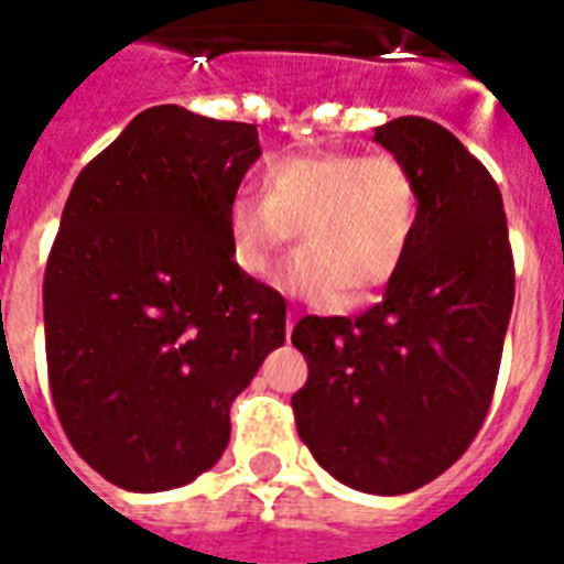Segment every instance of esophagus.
Returning a JSON list of instances; mask_svg holds the SVG:
<instances>
[{
    "instance_id": "obj_1",
    "label": "esophagus",
    "mask_w": 564,
    "mask_h": 564,
    "mask_svg": "<svg viewBox=\"0 0 564 564\" xmlns=\"http://www.w3.org/2000/svg\"><path fill=\"white\" fill-rule=\"evenodd\" d=\"M295 314H286V335H293V329H295Z\"/></svg>"
}]
</instances>
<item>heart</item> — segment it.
Here are the masks:
<instances>
[{"instance_id":"heart-1","label":"heart","mask_w":564,"mask_h":564,"mask_svg":"<svg viewBox=\"0 0 564 564\" xmlns=\"http://www.w3.org/2000/svg\"><path fill=\"white\" fill-rule=\"evenodd\" d=\"M420 184L392 153L319 150L274 160L262 198L226 208L229 253L247 278L265 281L299 232L302 250L278 274L283 293L338 305L378 293L408 262L420 232Z\"/></svg>"}]
</instances>
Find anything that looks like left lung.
<instances>
[{"mask_svg":"<svg viewBox=\"0 0 564 564\" xmlns=\"http://www.w3.org/2000/svg\"><path fill=\"white\" fill-rule=\"evenodd\" d=\"M375 141L411 165L420 232L383 302L362 317H305L293 344L307 383L295 429L338 484L414 492L444 474L484 425L513 307L508 217L492 174L425 117Z\"/></svg>","mask_w":564,"mask_h":564,"instance_id":"8db88e82","label":"left lung"}]
</instances>
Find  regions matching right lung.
I'll return each mask as SVG.
<instances>
[{
	"instance_id": "add662e5",
	"label": "right lung",
	"mask_w": 564,
	"mask_h": 564,
	"mask_svg": "<svg viewBox=\"0 0 564 564\" xmlns=\"http://www.w3.org/2000/svg\"><path fill=\"white\" fill-rule=\"evenodd\" d=\"M262 156L250 123L141 111L68 193L44 271L56 414L93 471L165 492L217 465L235 395L286 338V302L229 253Z\"/></svg>"
}]
</instances>
